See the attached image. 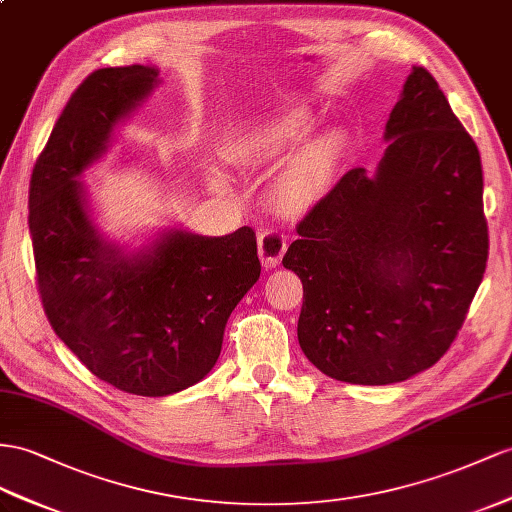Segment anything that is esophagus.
<instances>
[{
  "mask_svg": "<svg viewBox=\"0 0 512 512\" xmlns=\"http://www.w3.org/2000/svg\"><path fill=\"white\" fill-rule=\"evenodd\" d=\"M257 248H259V259L261 266L264 268H277L281 264V257L287 248V240L281 231L268 229L259 235L257 240Z\"/></svg>",
  "mask_w": 512,
  "mask_h": 512,
  "instance_id": "1",
  "label": "esophagus"
}]
</instances>
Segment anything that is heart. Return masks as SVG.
Wrapping results in <instances>:
<instances>
[{"mask_svg": "<svg viewBox=\"0 0 512 512\" xmlns=\"http://www.w3.org/2000/svg\"><path fill=\"white\" fill-rule=\"evenodd\" d=\"M316 116L309 108H292L233 131L231 155L244 166H268L293 153L274 179V201L285 212H305L333 188L344 162L346 138L329 129L312 136Z\"/></svg>", "mask_w": 512, "mask_h": 512, "instance_id": "obj_1", "label": "heart"}]
</instances>
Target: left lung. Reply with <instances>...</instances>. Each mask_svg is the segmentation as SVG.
<instances>
[{"label": "left lung", "mask_w": 512, "mask_h": 512, "mask_svg": "<svg viewBox=\"0 0 512 512\" xmlns=\"http://www.w3.org/2000/svg\"><path fill=\"white\" fill-rule=\"evenodd\" d=\"M370 175L352 168L300 220L283 266L303 281L298 344L352 385L402 383L450 348L489 257L476 142L413 67Z\"/></svg>", "instance_id": "obj_1"}]
</instances>
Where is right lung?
Returning a JSON list of instances; mask_svg holds the SVG:
<instances>
[{"label":"right lung","instance_id":"1","mask_svg":"<svg viewBox=\"0 0 512 512\" xmlns=\"http://www.w3.org/2000/svg\"><path fill=\"white\" fill-rule=\"evenodd\" d=\"M160 82L155 67L131 64L77 86L34 164L28 218L51 329L101 381L147 398L212 372L231 311L261 272L251 227L220 238L173 227L129 253L90 218L80 175Z\"/></svg>","mask_w":512,"mask_h":512}]
</instances>
